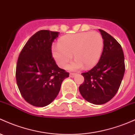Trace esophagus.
<instances>
[{
    "mask_svg": "<svg viewBox=\"0 0 135 135\" xmlns=\"http://www.w3.org/2000/svg\"><path fill=\"white\" fill-rule=\"evenodd\" d=\"M77 74H74V73H70V78H74V77L75 76V75H76Z\"/></svg>",
    "mask_w": 135,
    "mask_h": 135,
    "instance_id": "obj_1",
    "label": "esophagus"
}]
</instances>
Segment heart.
<instances>
[{
	"label": "heart",
	"mask_w": 135,
	"mask_h": 135,
	"mask_svg": "<svg viewBox=\"0 0 135 135\" xmlns=\"http://www.w3.org/2000/svg\"><path fill=\"white\" fill-rule=\"evenodd\" d=\"M104 40L98 32H83L64 36L60 38L58 45H54L52 52L54 60L61 68H66L72 59L75 58L69 69L78 70L91 68L99 61L101 56Z\"/></svg>",
	"instance_id": "obj_1"
}]
</instances>
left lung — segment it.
<instances>
[{
  "mask_svg": "<svg viewBox=\"0 0 135 135\" xmlns=\"http://www.w3.org/2000/svg\"><path fill=\"white\" fill-rule=\"evenodd\" d=\"M99 30L104 40L103 52L93 69L81 74L84 81L79 87L82 97L97 105L106 103L115 95L125 72L121 45L108 32Z\"/></svg>",
  "mask_w": 135,
  "mask_h": 135,
  "instance_id": "8db88e82",
  "label": "left lung"
}]
</instances>
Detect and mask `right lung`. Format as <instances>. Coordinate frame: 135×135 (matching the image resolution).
Returning a JSON list of instances; mask_svg holds the SVG:
<instances>
[{
    "label": "right lung",
    "mask_w": 135,
    "mask_h": 135,
    "mask_svg": "<svg viewBox=\"0 0 135 135\" xmlns=\"http://www.w3.org/2000/svg\"><path fill=\"white\" fill-rule=\"evenodd\" d=\"M59 32L38 31L29 38L19 54L16 69L17 86L30 104L44 107L55 99L69 73L56 65L51 47Z\"/></svg>",
    "instance_id": "1"
}]
</instances>
